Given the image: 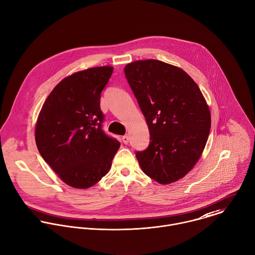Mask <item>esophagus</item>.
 I'll list each match as a JSON object with an SVG mask.
<instances>
[{"instance_id":"1","label":"esophagus","mask_w":255,"mask_h":255,"mask_svg":"<svg viewBox=\"0 0 255 255\" xmlns=\"http://www.w3.org/2000/svg\"><path fill=\"white\" fill-rule=\"evenodd\" d=\"M122 139H123V142H124L125 144H128V141H129V137H128V134L124 135V136L122 137Z\"/></svg>"}]
</instances>
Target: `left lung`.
<instances>
[{"mask_svg": "<svg viewBox=\"0 0 255 255\" xmlns=\"http://www.w3.org/2000/svg\"><path fill=\"white\" fill-rule=\"evenodd\" d=\"M125 74L148 126L150 142L135 156L160 184L183 178L199 160L211 128V113L198 85L181 68L137 60Z\"/></svg>", "mask_w": 255, "mask_h": 255, "instance_id": "1", "label": "left lung"}]
</instances>
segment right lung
<instances>
[{
	"instance_id": "1",
	"label": "right lung",
	"mask_w": 255,
	"mask_h": 255,
	"mask_svg": "<svg viewBox=\"0 0 255 255\" xmlns=\"http://www.w3.org/2000/svg\"><path fill=\"white\" fill-rule=\"evenodd\" d=\"M114 68L101 66L60 81L45 100L35 126V142L45 162L67 185L86 189L111 168L121 143L102 129L101 93Z\"/></svg>"
}]
</instances>
